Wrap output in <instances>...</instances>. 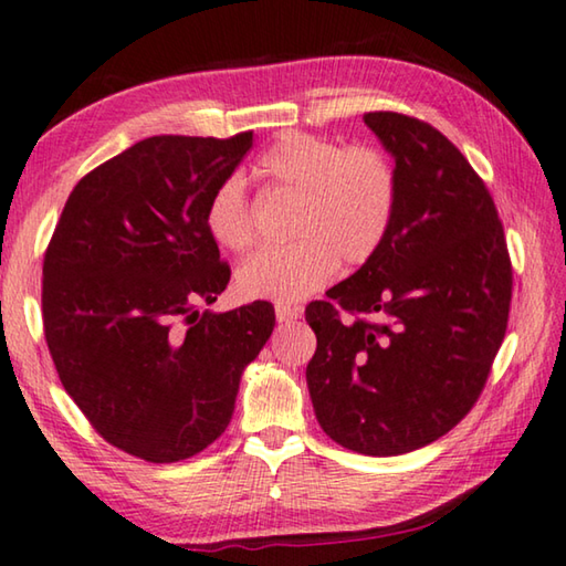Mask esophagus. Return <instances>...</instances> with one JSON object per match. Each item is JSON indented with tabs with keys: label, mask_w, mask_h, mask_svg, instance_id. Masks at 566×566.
<instances>
[{
	"label": "esophagus",
	"mask_w": 566,
	"mask_h": 566,
	"mask_svg": "<svg viewBox=\"0 0 566 566\" xmlns=\"http://www.w3.org/2000/svg\"><path fill=\"white\" fill-rule=\"evenodd\" d=\"M274 312H276V322H282V325H290V322L302 317L300 307H294V304H284V302L276 304Z\"/></svg>",
	"instance_id": "obj_1"
}]
</instances>
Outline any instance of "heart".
Returning <instances> with one entry per match:
<instances>
[{
  "label": "heart",
  "instance_id": "heart-1",
  "mask_svg": "<svg viewBox=\"0 0 566 566\" xmlns=\"http://www.w3.org/2000/svg\"><path fill=\"white\" fill-rule=\"evenodd\" d=\"M256 176L294 193L286 247L262 249L237 272L247 300L300 302L322 290L337 262L360 266L382 247L398 209V170L375 146H345L312 133H284L256 160ZM209 237L241 254L254 247L256 221L244 181L229 176L203 211Z\"/></svg>",
  "mask_w": 566,
  "mask_h": 566
}]
</instances>
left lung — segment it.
Segmentation results:
<instances>
[{
    "label": "left lung",
    "mask_w": 566,
    "mask_h": 566,
    "mask_svg": "<svg viewBox=\"0 0 566 566\" xmlns=\"http://www.w3.org/2000/svg\"><path fill=\"white\" fill-rule=\"evenodd\" d=\"M365 123L396 158L382 247L304 310L307 388L332 441L400 455L459 426L489 380L511 307V259L486 184L441 130L388 111Z\"/></svg>",
    "instance_id": "left-lung-1"
}]
</instances>
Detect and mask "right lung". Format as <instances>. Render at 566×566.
Returning <instances> with one entry per match:
<instances>
[{"label": "right lung", "mask_w": 566, "mask_h": 566, "mask_svg": "<svg viewBox=\"0 0 566 566\" xmlns=\"http://www.w3.org/2000/svg\"><path fill=\"white\" fill-rule=\"evenodd\" d=\"M254 136H154L77 181L42 264V322L62 388L97 433L150 463L227 430L274 307L203 310L227 290L203 211Z\"/></svg>", "instance_id": "add662e5"}]
</instances>
